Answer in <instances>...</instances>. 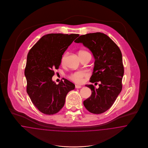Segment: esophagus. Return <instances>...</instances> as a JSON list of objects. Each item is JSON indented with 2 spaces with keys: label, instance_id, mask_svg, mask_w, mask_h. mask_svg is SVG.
<instances>
[{
  "label": "esophagus",
  "instance_id": "1",
  "mask_svg": "<svg viewBox=\"0 0 148 148\" xmlns=\"http://www.w3.org/2000/svg\"><path fill=\"white\" fill-rule=\"evenodd\" d=\"M81 87H82L81 86L78 85H75V88H80Z\"/></svg>",
  "mask_w": 148,
  "mask_h": 148
}]
</instances>
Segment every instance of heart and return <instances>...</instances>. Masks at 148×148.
Segmentation results:
<instances>
[{"mask_svg":"<svg viewBox=\"0 0 148 148\" xmlns=\"http://www.w3.org/2000/svg\"><path fill=\"white\" fill-rule=\"evenodd\" d=\"M87 54H90V53H88L87 51H85V50H81L79 53V56ZM67 55V53H66L63 55L62 58H61L62 63H64L65 62ZM87 75H88V73H87V72L84 71H77V72L72 73V74H71L70 76H69V77L71 80L73 81L74 82L77 83V84H80L83 82L84 78L85 76H87Z\"/></svg>","mask_w":148,"mask_h":148,"instance_id":"1","label":"heart"}]
</instances>
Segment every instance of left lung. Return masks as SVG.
<instances>
[{
    "label": "left lung",
    "instance_id": "1",
    "mask_svg": "<svg viewBox=\"0 0 148 148\" xmlns=\"http://www.w3.org/2000/svg\"><path fill=\"white\" fill-rule=\"evenodd\" d=\"M82 43L93 54L95 62L90 81L98 84L86 85L92 90L90 97L84 101L86 108L90 113L101 114L112 106L122 90L124 69L121 51L106 34L90 33L80 36L74 41Z\"/></svg>",
    "mask_w": 148,
    "mask_h": 148
}]
</instances>
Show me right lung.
<instances>
[{
  "label": "right lung",
  "instance_id": "add662e5",
  "mask_svg": "<svg viewBox=\"0 0 148 148\" xmlns=\"http://www.w3.org/2000/svg\"><path fill=\"white\" fill-rule=\"evenodd\" d=\"M79 34H49L40 38L27 56L24 74L27 92L40 112L48 115L59 112L68 93L75 85L67 79L58 85L52 81L54 69H58L64 51Z\"/></svg>",
  "mask_w": 148,
  "mask_h": 148
}]
</instances>
